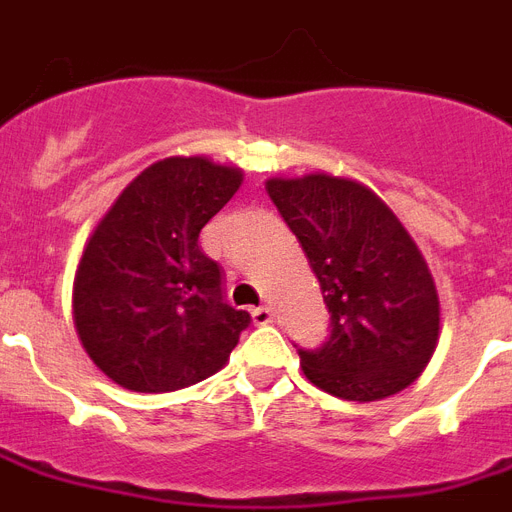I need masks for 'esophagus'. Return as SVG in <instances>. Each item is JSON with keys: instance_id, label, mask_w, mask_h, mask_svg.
I'll list each match as a JSON object with an SVG mask.
<instances>
[{"instance_id": "obj_1", "label": "esophagus", "mask_w": 512, "mask_h": 512, "mask_svg": "<svg viewBox=\"0 0 512 512\" xmlns=\"http://www.w3.org/2000/svg\"><path fill=\"white\" fill-rule=\"evenodd\" d=\"M252 321H255L257 326H265V323H270L273 321V307H268V305L252 307Z\"/></svg>"}]
</instances>
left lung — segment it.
I'll return each instance as SVG.
<instances>
[{
  "instance_id": "1",
  "label": "left lung",
  "mask_w": 512,
  "mask_h": 512,
  "mask_svg": "<svg viewBox=\"0 0 512 512\" xmlns=\"http://www.w3.org/2000/svg\"><path fill=\"white\" fill-rule=\"evenodd\" d=\"M265 189L331 313L328 342L299 350L307 381L352 402L407 389L439 342V294L400 218L352 178H270Z\"/></svg>"
}]
</instances>
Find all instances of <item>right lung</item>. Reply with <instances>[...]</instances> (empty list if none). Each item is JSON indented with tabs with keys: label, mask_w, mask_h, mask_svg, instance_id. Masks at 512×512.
Here are the masks:
<instances>
[{
	"label": "right lung",
	"mask_w": 512,
	"mask_h": 512,
	"mask_svg": "<svg viewBox=\"0 0 512 512\" xmlns=\"http://www.w3.org/2000/svg\"><path fill=\"white\" fill-rule=\"evenodd\" d=\"M239 168L165 157L123 189L83 249L73 323L99 371L131 392H176L218 373L249 326L226 305L199 231L242 186Z\"/></svg>",
	"instance_id": "1"
}]
</instances>
